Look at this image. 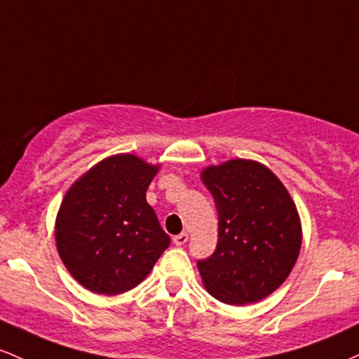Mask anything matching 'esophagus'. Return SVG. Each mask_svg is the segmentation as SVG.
Segmentation results:
<instances>
[{
	"label": "esophagus",
	"instance_id": "34e87169",
	"mask_svg": "<svg viewBox=\"0 0 359 359\" xmlns=\"http://www.w3.org/2000/svg\"><path fill=\"white\" fill-rule=\"evenodd\" d=\"M172 243H175L176 245H184L188 243V232H181L178 233V236L172 237Z\"/></svg>",
	"mask_w": 359,
	"mask_h": 359
}]
</instances>
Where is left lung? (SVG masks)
<instances>
[{"instance_id":"obj_1","label":"left lung","mask_w":359,"mask_h":359,"mask_svg":"<svg viewBox=\"0 0 359 359\" xmlns=\"http://www.w3.org/2000/svg\"><path fill=\"white\" fill-rule=\"evenodd\" d=\"M219 213L215 252L198 261L203 287L229 305L266 299L287 280L302 248V222L285 184L264 164L231 159L201 169Z\"/></svg>"}]
</instances>
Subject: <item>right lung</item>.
<instances>
[{
    "label": "right lung",
    "mask_w": 359,
    "mask_h": 359,
    "mask_svg": "<svg viewBox=\"0 0 359 359\" xmlns=\"http://www.w3.org/2000/svg\"><path fill=\"white\" fill-rule=\"evenodd\" d=\"M161 164L135 154L104 158L66 191L55 217V245L81 287L100 295L135 288L169 245L146 200Z\"/></svg>",
    "instance_id": "add662e5"
}]
</instances>
